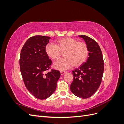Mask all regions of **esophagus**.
Masks as SVG:
<instances>
[{"label": "esophagus", "mask_w": 124, "mask_h": 124, "mask_svg": "<svg viewBox=\"0 0 124 124\" xmlns=\"http://www.w3.org/2000/svg\"><path fill=\"white\" fill-rule=\"evenodd\" d=\"M66 73V71H61V75H63L64 74H65Z\"/></svg>", "instance_id": "esophagus-1"}]
</instances>
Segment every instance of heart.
Returning a JSON list of instances; mask_svg holds the SVG:
<instances>
[{"mask_svg": "<svg viewBox=\"0 0 124 124\" xmlns=\"http://www.w3.org/2000/svg\"><path fill=\"white\" fill-rule=\"evenodd\" d=\"M45 52L48 57L54 61L57 60L63 53L65 57L54 64V68L60 70L68 69L73 65L74 67L81 65L88 55L87 45L70 37L56 40L55 44L47 43L45 47Z\"/></svg>", "mask_w": 124, "mask_h": 124, "instance_id": "heart-1", "label": "heart"}]
</instances>
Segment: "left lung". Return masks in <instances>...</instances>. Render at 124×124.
Returning <instances> with one entry per match:
<instances>
[{
  "label": "left lung",
  "instance_id": "left-lung-1",
  "mask_svg": "<svg viewBox=\"0 0 124 124\" xmlns=\"http://www.w3.org/2000/svg\"><path fill=\"white\" fill-rule=\"evenodd\" d=\"M83 38L88 50V57L86 62L72 71L73 80L70 90L80 98H89L98 89L102 81L103 71V58L98 44L90 37L78 36Z\"/></svg>",
  "mask_w": 124,
  "mask_h": 124
}]
</instances>
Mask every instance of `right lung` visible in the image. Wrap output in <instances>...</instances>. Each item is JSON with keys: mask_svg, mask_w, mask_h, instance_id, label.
<instances>
[{"mask_svg": "<svg viewBox=\"0 0 124 124\" xmlns=\"http://www.w3.org/2000/svg\"><path fill=\"white\" fill-rule=\"evenodd\" d=\"M50 37L37 35L26 41L21 52L20 70L25 85L36 98L45 99L55 92L61 73L50 68L51 60L45 52Z\"/></svg>", "mask_w": 124, "mask_h": 124, "instance_id": "add662e5", "label": "right lung"}]
</instances>
